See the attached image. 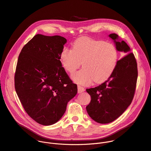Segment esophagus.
I'll list each match as a JSON object with an SVG mask.
<instances>
[{
  "instance_id": "34e87169",
  "label": "esophagus",
  "mask_w": 151,
  "mask_h": 151,
  "mask_svg": "<svg viewBox=\"0 0 151 151\" xmlns=\"http://www.w3.org/2000/svg\"><path fill=\"white\" fill-rule=\"evenodd\" d=\"M77 88H78V93H82V92H84L85 90L83 87L81 86L80 85H78Z\"/></svg>"
}]
</instances>
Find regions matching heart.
Returning <instances> with one entry per match:
<instances>
[{
    "instance_id": "heart-1",
    "label": "heart",
    "mask_w": 151,
    "mask_h": 151,
    "mask_svg": "<svg viewBox=\"0 0 151 151\" xmlns=\"http://www.w3.org/2000/svg\"><path fill=\"white\" fill-rule=\"evenodd\" d=\"M118 58L119 52L114 44L84 37L76 40L72 49L62 50L60 62L71 74L82 62L83 68L74 74L72 79L78 84L89 85L94 80L101 83L108 80L115 70Z\"/></svg>"
}]
</instances>
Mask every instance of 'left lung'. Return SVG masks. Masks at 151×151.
Here are the masks:
<instances>
[{
	"label": "left lung",
	"mask_w": 151,
	"mask_h": 151,
	"mask_svg": "<svg viewBox=\"0 0 151 151\" xmlns=\"http://www.w3.org/2000/svg\"><path fill=\"white\" fill-rule=\"evenodd\" d=\"M109 37L118 51L126 55L117 61L111 76L99 86L86 89L91 102L86 106L89 117L95 122L106 124L119 118L132 101L138 77L137 64L127 43L115 33Z\"/></svg>",
	"instance_id": "left-lung-1"
}]
</instances>
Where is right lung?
<instances>
[{"label": "right lung", "mask_w": 151, "mask_h": 151, "mask_svg": "<svg viewBox=\"0 0 151 151\" xmlns=\"http://www.w3.org/2000/svg\"><path fill=\"white\" fill-rule=\"evenodd\" d=\"M67 40L37 34L23 47L17 63L15 89L25 111L38 123L59 121L68 101L77 93L62 67L60 54Z\"/></svg>", "instance_id": "right-lung-1"}]
</instances>
